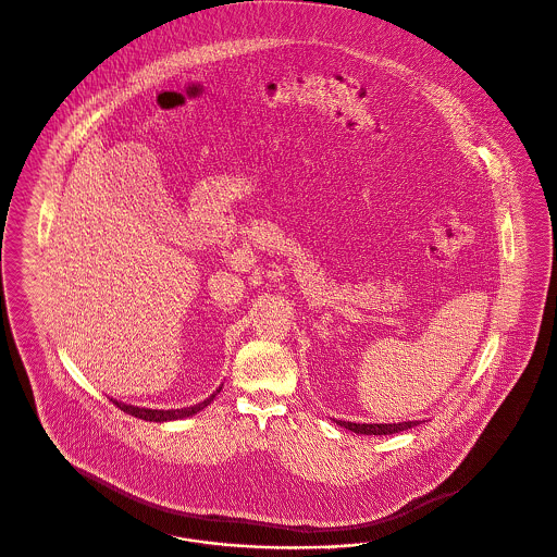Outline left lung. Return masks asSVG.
Wrapping results in <instances>:
<instances>
[{
  "label": "left lung",
  "mask_w": 557,
  "mask_h": 557,
  "mask_svg": "<svg viewBox=\"0 0 557 557\" xmlns=\"http://www.w3.org/2000/svg\"><path fill=\"white\" fill-rule=\"evenodd\" d=\"M343 429L351 430L356 434H394V432H403V430L413 429L420 422H398V424H354V422H337Z\"/></svg>",
  "instance_id": "1"
}]
</instances>
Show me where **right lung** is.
<instances>
[{
	"mask_svg": "<svg viewBox=\"0 0 557 557\" xmlns=\"http://www.w3.org/2000/svg\"><path fill=\"white\" fill-rule=\"evenodd\" d=\"M222 389V385L215 389L214 394L210 398H206L203 403L199 405H193V407H184V409H144V407H133L127 403H119V400H112L121 411H125L133 418H139V420H146V422H172V420H182V418H188V416H195L199 413L201 409H206L212 400L215 398V394Z\"/></svg>",
	"mask_w": 557,
	"mask_h": 557,
	"instance_id": "add662e5",
	"label": "right lung"
}]
</instances>
